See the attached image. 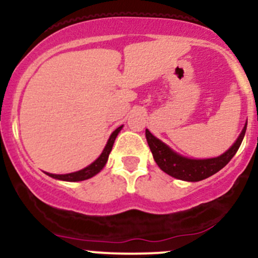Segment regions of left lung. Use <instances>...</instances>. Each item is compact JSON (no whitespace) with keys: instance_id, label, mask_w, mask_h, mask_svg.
Wrapping results in <instances>:
<instances>
[{"instance_id":"8db88e82","label":"left lung","mask_w":258,"mask_h":258,"mask_svg":"<svg viewBox=\"0 0 258 258\" xmlns=\"http://www.w3.org/2000/svg\"><path fill=\"white\" fill-rule=\"evenodd\" d=\"M247 129V123L244 124L241 134L237 138L231 148L223 154L216 158L210 159H190L183 155L178 154L174 150L170 149L167 144L155 138L149 130H145V137H147L148 145L152 150L153 158L158 167L165 172L167 174L177 178L180 180H187V182H198V180L206 179L211 175L216 174L217 172L222 169L224 165L228 164L229 160L233 158L243 140L244 133Z\"/></svg>"}]
</instances>
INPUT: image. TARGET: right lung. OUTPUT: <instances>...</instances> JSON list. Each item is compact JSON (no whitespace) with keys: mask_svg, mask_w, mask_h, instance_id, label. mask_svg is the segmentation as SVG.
I'll list each match as a JSON object with an SVG mask.
<instances>
[{"mask_svg":"<svg viewBox=\"0 0 258 258\" xmlns=\"http://www.w3.org/2000/svg\"><path fill=\"white\" fill-rule=\"evenodd\" d=\"M121 128H123V125L116 128L113 133H111L110 138H109L108 143H106L105 148H104L100 157H99L95 162L91 163L90 165H88L86 168H84V169L81 170H78V172L69 173V174H51V173H46V174L55 178V179L65 180V182H80V180H85V179H89V178L94 177V175L98 174V173L105 167L106 162H108L109 154H110L111 149H113V144L114 142H115V138L118 137L119 132H120Z\"/></svg>","mask_w":258,"mask_h":258,"instance_id":"obj_1","label":"right lung"}]
</instances>
